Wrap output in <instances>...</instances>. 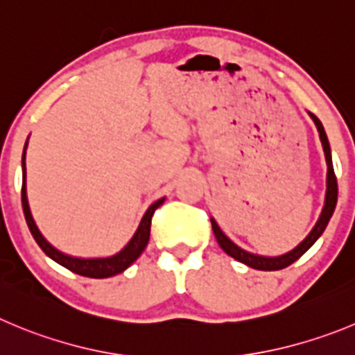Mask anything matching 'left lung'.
Returning <instances> with one entry per match:
<instances>
[{
	"label": "left lung",
	"mask_w": 355,
	"mask_h": 355,
	"mask_svg": "<svg viewBox=\"0 0 355 355\" xmlns=\"http://www.w3.org/2000/svg\"><path fill=\"white\" fill-rule=\"evenodd\" d=\"M312 119H313V122H315L317 129H319V137H320V141H322L324 154H326V161H327L326 205H324L322 214H320V217H319V220H317L315 227L310 231V234H308V236L304 238V240L301 241V243L297 245L294 250H291V252L284 254V256H280V257H263V256H254V254H248V252H245V250H241L240 247H236V245H234L233 241H231L230 238H227L226 234L220 231V227L217 226V223H215L214 218H211V230H214L215 238H217L218 245L223 247L224 252L230 254L231 257H234V259L240 261V263L247 264V266L256 268V270H263V271L284 270V268H287L289 264H293L294 261L300 259V257L303 256L304 252H306L308 248L315 243L317 238H319L320 234L324 233V230H326L331 215H333L334 207H336V200H338V182H336V175H334V170H333V161H331L329 141H327L326 131H324V128H322V124H320L319 119H317L315 115H312Z\"/></svg>",
	"instance_id": "left-lung-1"
}]
</instances>
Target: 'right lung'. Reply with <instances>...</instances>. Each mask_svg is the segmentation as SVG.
I'll return each instance as SVG.
<instances>
[{
  "instance_id": "1",
  "label": "right lung",
  "mask_w": 355,
  "mask_h": 355,
  "mask_svg": "<svg viewBox=\"0 0 355 355\" xmlns=\"http://www.w3.org/2000/svg\"><path fill=\"white\" fill-rule=\"evenodd\" d=\"M24 155H26V152H24ZM24 155H22V170H24V184H22V210H24L26 223H28V227H29V231H31L33 238H35L36 243L40 245V248H42L43 252L47 254L51 259H54L55 263H59L61 266L68 268V270L73 271V273L82 275V277L108 278V277H114V275H117V273H122L125 268L131 266V264L135 263L138 257H140V254L144 252L145 247H147L148 238H150L152 215H154V211L161 207L162 201H164V198H162V200H157L150 208H148L147 214H145L144 218H141L140 227L137 230L135 236H132L131 241H129V243L122 248L121 252L115 254V256L105 257V259H78V257L66 256V254L55 250V248L42 236V233H40L38 227H36L35 220H33L31 211H29L28 198H26Z\"/></svg>"
}]
</instances>
